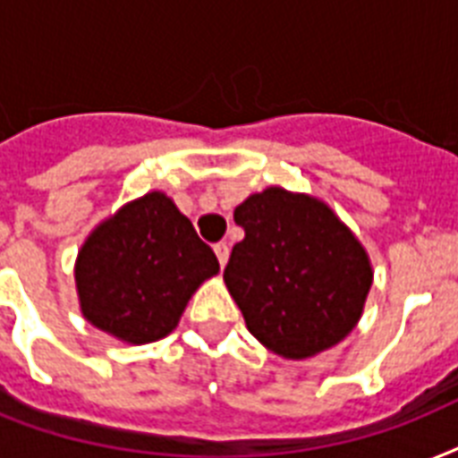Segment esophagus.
<instances>
[{"mask_svg": "<svg viewBox=\"0 0 458 458\" xmlns=\"http://www.w3.org/2000/svg\"><path fill=\"white\" fill-rule=\"evenodd\" d=\"M214 251H216V257H218V264H221V268H223V266L228 264V254H230L228 242H218V244H214Z\"/></svg>", "mask_w": 458, "mask_h": 458, "instance_id": "obj_1", "label": "esophagus"}]
</instances>
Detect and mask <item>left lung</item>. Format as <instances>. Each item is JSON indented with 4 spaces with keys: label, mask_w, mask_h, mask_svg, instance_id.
<instances>
[{
    "label": "left lung",
    "mask_w": 458,
    "mask_h": 458,
    "mask_svg": "<svg viewBox=\"0 0 458 458\" xmlns=\"http://www.w3.org/2000/svg\"><path fill=\"white\" fill-rule=\"evenodd\" d=\"M244 240L223 271L250 333L309 359L344 340L370 290V264L352 230L306 194L268 187L235 208Z\"/></svg>",
    "instance_id": "8db88e82"
}]
</instances>
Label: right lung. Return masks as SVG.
<instances>
[{"label":"right lung","instance_id":"obj_1","mask_svg":"<svg viewBox=\"0 0 458 458\" xmlns=\"http://www.w3.org/2000/svg\"><path fill=\"white\" fill-rule=\"evenodd\" d=\"M218 259L165 194L125 204L82 244L75 285L85 318L131 344L161 340Z\"/></svg>","mask_w":458,"mask_h":458}]
</instances>
